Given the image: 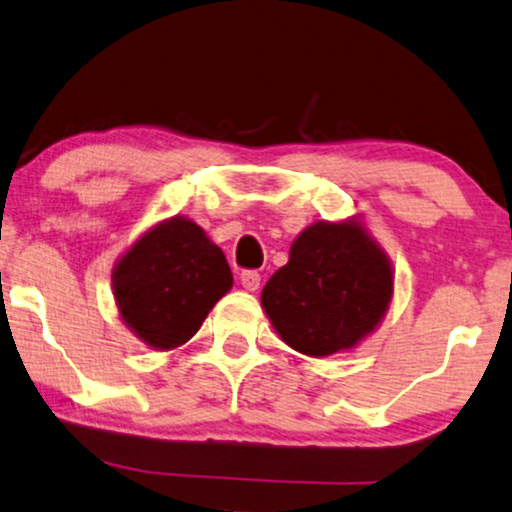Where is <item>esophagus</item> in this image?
Here are the masks:
<instances>
[{
    "label": "esophagus",
    "instance_id": "esophagus-1",
    "mask_svg": "<svg viewBox=\"0 0 512 512\" xmlns=\"http://www.w3.org/2000/svg\"><path fill=\"white\" fill-rule=\"evenodd\" d=\"M259 280H262V276H259V273L255 271V269H246V271H241V285L246 287V290H250V292H255L257 287H259Z\"/></svg>",
    "mask_w": 512,
    "mask_h": 512
}]
</instances>
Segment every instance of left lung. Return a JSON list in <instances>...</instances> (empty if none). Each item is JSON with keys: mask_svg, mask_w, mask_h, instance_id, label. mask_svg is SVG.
<instances>
[{"mask_svg": "<svg viewBox=\"0 0 512 512\" xmlns=\"http://www.w3.org/2000/svg\"><path fill=\"white\" fill-rule=\"evenodd\" d=\"M390 297V262L364 229L357 222H315L264 285L262 306L290 348L325 357L373 331Z\"/></svg>", "mask_w": 512, "mask_h": 512, "instance_id": "left-lung-1", "label": "left lung"}]
</instances>
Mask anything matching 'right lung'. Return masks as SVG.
I'll return each mask as SVG.
<instances>
[{
    "label": "right lung",
    "instance_id": "obj_1",
    "mask_svg": "<svg viewBox=\"0 0 512 512\" xmlns=\"http://www.w3.org/2000/svg\"><path fill=\"white\" fill-rule=\"evenodd\" d=\"M222 250L185 218L157 225L120 259L113 292L122 320L153 348H176L232 287Z\"/></svg>",
    "mask_w": 512,
    "mask_h": 512
}]
</instances>
